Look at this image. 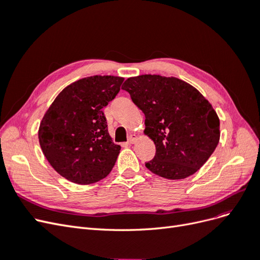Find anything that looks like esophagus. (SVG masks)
Wrapping results in <instances>:
<instances>
[{
    "instance_id": "34e87169",
    "label": "esophagus",
    "mask_w": 260,
    "mask_h": 260,
    "mask_svg": "<svg viewBox=\"0 0 260 260\" xmlns=\"http://www.w3.org/2000/svg\"><path fill=\"white\" fill-rule=\"evenodd\" d=\"M136 140H137V137L135 135H131L128 139V144H133L136 142Z\"/></svg>"
}]
</instances>
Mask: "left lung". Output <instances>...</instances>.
<instances>
[{
    "instance_id": "8db88e82",
    "label": "left lung",
    "mask_w": 260,
    "mask_h": 260,
    "mask_svg": "<svg viewBox=\"0 0 260 260\" xmlns=\"http://www.w3.org/2000/svg\"><path fill=\"white\" fill-rule=\"evenodd\" d=\"M122 90L145 115L144 133L156 146L145 166L153 174L184 179L195 174L216 149L219 118L194 86L175 77L142 75L129 78Z\"/></svg>"
}]
</instances>
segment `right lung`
<instances>
[{
    "label": "right lung",
    "instance_id": "1",
    "mask_svg": "<svg viewBox=\"0 0 260 260\" xmlns=\"http://www.w3.org/2000/svg\"><path fill=\"white\" fill-rule=\"evenodd\" d=\"M123 78L93 76L62 90L45 113L39 142L51 166L65 179L91 184L112 171L120 146L112 142L103 108Z\"/></svg>",
    "mask_w": 260,
    "mask_h": 260
}]
</instances>
